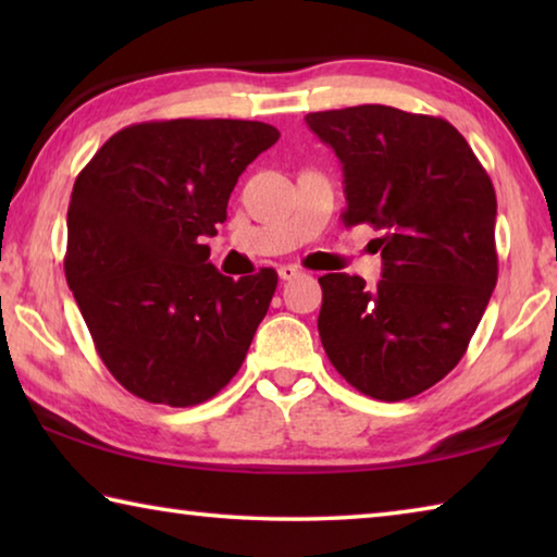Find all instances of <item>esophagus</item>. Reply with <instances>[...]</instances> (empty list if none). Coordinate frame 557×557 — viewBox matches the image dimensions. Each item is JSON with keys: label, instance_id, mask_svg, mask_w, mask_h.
I'll return each instance as SVG.
<instances>
[{"label": "esophagus", "instance_id": "obj_1", "mask_svg": "<svg viewBox=\"0 0 557 557\" xmlns=\"http://www.w3.org/2000/svg\"><path fill=\"white\" fill-rule=\"evenodd\" d=\"M277 275H280L282 282H292V280H297V277L301 275V270L295 268V265H282V268L277 270Z\"/></svg>", "mask_w": 557, "mask_h": 557}]
</instances>
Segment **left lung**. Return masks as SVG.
<instances>
[{
    "instance_id": "8db88e82",
    "label": "left lung",
    "mask_w": 557,
    "mask_h": 557,
    "mask_svg": "<svg viewBox=\"0 0 557 557\" xmlns=\"http://www.w3.org/2000/svg\"><path fill=\"white\" fill-rule=\"evenodd\" d=\"M344 169V223H371L383 277H319V336L334 369L371 398L405 400L455 369L496 287V194L442 117L388 106L309 112Z\"/></svg>"
}]
</instances>
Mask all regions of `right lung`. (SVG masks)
Wrapping results in <instances>:
<instances>
[{
    "mask_svg": "<svg viewBox=\"0 0 557 557\" xmlns=\"http://www.w3.org/2000/svg\"><path fill=\"white\" fill-rule=\"evenodd\" d=\"M277 139L252 120L139 122L75 178L65 277L102 363L137 398L199 405L243 366L277 272L225 277L201 240Z\"/></svg>",
    "mask_w": 557,
    "mask_h": 557,
    "instance_id": "right-lung-1",
    "label": "right lung"
}]
</instances>
